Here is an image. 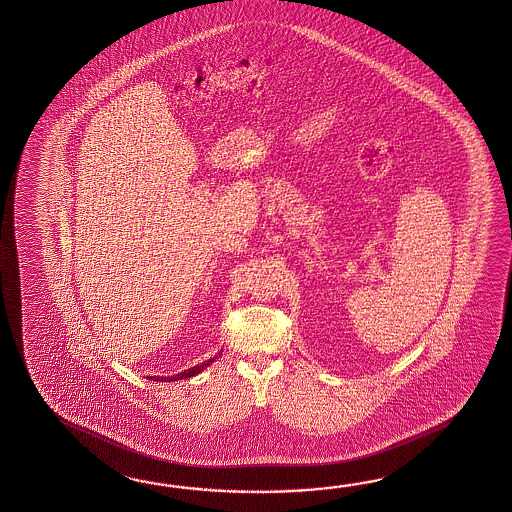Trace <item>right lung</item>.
<instances>
[{
	"mask_svg": "<svg viewBox=\"0 0 512 512\" xmlns=\"http://www.w3.org/2000/svg\"><path fill=\"white\" fill-rule=\"evenodd\" d=\"M221 355V353H218ZM218 355L216 357H212V359L205 360V362H201V364H197L194 368H190V370L183 371V373H177L174 377H153L152 381H179V379H190V377H194L197 375L199 371L205 370L207 366H210L214 360L218 359ZM150 379V377H148Z\"/></svg>",
	"mask_w": 512,
	"mask_h": 512,
	"instance_id": "right-lung-1",
	"label": "right lung"
}]
</instances>
